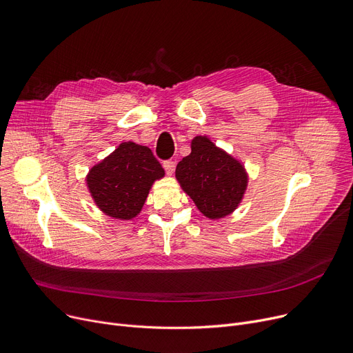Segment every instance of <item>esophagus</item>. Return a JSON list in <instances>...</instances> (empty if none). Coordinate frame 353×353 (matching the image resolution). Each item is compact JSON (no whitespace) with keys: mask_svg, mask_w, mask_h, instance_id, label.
Returning <instances> with one entry per match:
<instances>
[{"mask_svg":"<svg viewBox=\"0 0 353 353\" xmlns=\"http://www.w3.org/2000/svg\"><path fill=\"white\" fill-rule=\"evenodd\" d=\"M163 170L168 175H172L175 171V162L174 161H165L163 162Z\"/></svg>","mask_w":353,"mask_h":353,"instance_id":"1","label":"esophagus"}]
</instances>
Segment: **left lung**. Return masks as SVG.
<instances>
[{
	"label": "left lung",
	"mask_w": 353,
	"mask_h": 353,
	"mask_svg": "<svg viewBox=\"0 0 353 353\" xmlns=\"http://www.w3.org/2000/svg\"><path fill=\"white\" fill-rule=\"evenodd\" d=\"M175 178L199 212L210 219L231 215L242 202L250 181L242 162L205 135L191 141V154L178 162Z\"/></svg>",
	"instance_id": "left-lung-1"
}]
</instances>
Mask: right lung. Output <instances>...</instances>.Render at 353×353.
Listing matches in <instances>:
<instances>
[{"label": "right lung", "instance_id": "1", "mask_svg": "<svg viewBox=\"0 0 353 353\" xmlns=\"http://www.w3.org/2000/svg\"><path fill=\"white\" fill-rule=\"evenodd\" d=\"M163 176L165 171L152 151L128 141L95 163L85 179L95 205L103 214L130 221L142 211L154 182Z\"/></svg>", "mask_w": 353, "mask_h": 353}]
</instances>
